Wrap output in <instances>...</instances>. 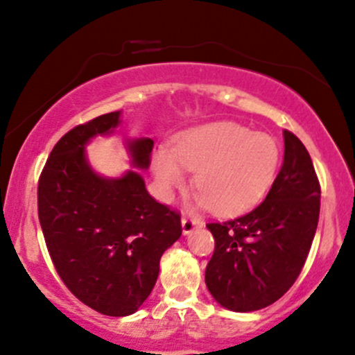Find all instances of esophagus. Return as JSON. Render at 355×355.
Instances as JSON below:
<instances>
[{
    "instance_id": "34e87169",
    "label": "esophagus",
    "mask_w": 355,
    "mask_h": 355,
    "mask_svg": "<svg viewBox=\"0 0 355 355\" xmlns=\"http://www.w3.org/2000/svg\"><path fill=\"white\" fill-rule=\"evenodd\" d=\"M181 227H182V234H184V236H188V234H191L195 229L203 227V222L198 220V218L184 217L181 220Z\"/></svg>"
}]
</instances>
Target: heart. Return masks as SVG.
Here are the masks:
<instances>
[{"label": "heart", "mask_w": 355, "mask_h": 355, "mask_svg": "<svg viewBox=\"0 0 355 355\" xmlns=\"http://www.w3.org/2000/svg\"><path fill=\"white\" fill-rule=\"evenodd\" d=\"M279 162L273 137L236 123H214L179 133L171 152H153L152 173L164 196L186 184L184 168L195 173L196 202L215 214L236 215L266 195Z\"/></svg>", "instance_id": "obj_1"}]
</instances>
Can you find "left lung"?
I'll use <instances>...</instances> for the list:
<instances>
[{
  "label": "left lung",
  "instance_id": "left-lung-1",
  "mask_svg": "<svg viewBox=\"0 0 355 355\" xmlns=\"http://www.w3.org/2000/svg\"><path fill=\"white\" fill-rule=\"evenodd\" d=\"M284 164L265 202L243 217L208 224L215 251L205 284L225 309L250 313L279 301L301 273L320 218V182L308 150L284 131Z\"/></svg>",
  "mask_w": 355,
  "mask_h": 355
}]
</instances>
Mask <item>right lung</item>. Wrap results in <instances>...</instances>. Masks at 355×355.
<instances>
[{"instance_id":"right-lung-1","label":"right lung","mask_w":355,"mask_h":355,"mask_svg":"<svg viewBox=\"0 0 355 355\" xmlns=\"http://www.w3.org/2000/svg\"><path fill=\"white\" fill-rule=\"evenodd\" d=\"M121 111L68 131L39 179V222L56 272L83 304L107 316H128L147 301L160 257L181 237V217L157 203L140 171L150 166L153 140L126 138L130 164L118 178L94 171L87 145L111 137Z\"/></svg>"}]
</instances>
